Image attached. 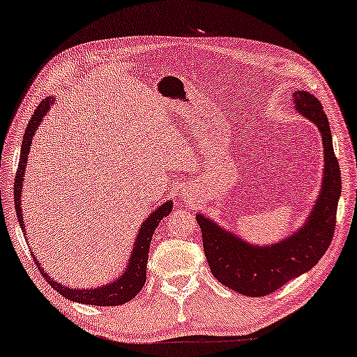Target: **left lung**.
I'll list each match as a JSON object with an SVG mask.
<instances>
[{
    "label": "left lung",
    "instance_id": "left-lung-1",
    "mask_svg": "<svg viewBox=\"0 0 357 357\" xmlns=\"http://www.w3.org/2000/svg\"><path fill=\"white\" fill-rule=\"evenodd\" d=\"M295 110L317 126L324 146L322 184L305 225L271 245L248 243L236 232L197 213L211 274L227 289L245 296H264L314 268L331 245L335 231L342 174L335 157L328 119L314 96L294 93Z\"/></svg>",
    "mask_w": 357,
    "mask_h": 357
}]
</instances>
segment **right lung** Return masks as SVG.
<instances>
[{
	"label": "right lung",
	"instance_id": "1",
	"mask_svg": "<svg viewBox=\"0 0 357 357\" xmlns=\"http://www.w3.org/2000/svg\"><path fill=\"white\" fill-rule=\"evenodd\" d=\"M52 100H54L52 98L43 99L41 104L36 107L35 114L31 115L29 125H26V130L22 139V147H20L19 168L14 181V205H15V213H17V218H19V225L22 227V232H25V226H24L22 206H20L22 200L20 199H22V188H24L22 183L25 178L24 174L26 168V160H29L31 139H33L36 128L40 126L43 119H45V115L51 110ZM172 208H173L172 200L163 202L157 210H153L151 215L146 218V221H142L139 231H137L135 245H132L126 268L121 271L120 278H116L114 282H109V284L105 285L91 287V289H68V287L62 285L61 282L52 279L51 275L41 268L38 259L35 258V255H33V259L47 284H50L56 291H59L62 296L68 298V300L83 303V305H94V306L123 305V303L132 300V298L139 294L142 287H144L146 275H147L146 269H147V259H149V247H151L152 236L157 229L158 222L169 215Z\"/></svg>",
	"mask_w": 357,
	"mask_h": 357
}]
</instances>
